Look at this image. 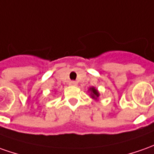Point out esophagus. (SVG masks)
I'll use <instances>...</instances> for the list:
<instances>
[{
	"instance_id": "1",
	"label": "esophagus",
	"mask_w": 154,
	"mask_h": 154,
	"mask_svg": "<svg viewBox=\"0 0 154 154\" xmlns=\"http://www.w3.org/2000/svg\"><path fill=\"white\" fill-rule=\"evenodd\" d=\"M69 85H71V86H76L77 85V82L75 81H71L70 82H69Z\"/></svg>"
}]
</instances>
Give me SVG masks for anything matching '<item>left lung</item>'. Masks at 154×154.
Segmentation results:
<instances>
[{
	"label": "left lung",
	"mask_w": 154,
	"mask_h": 154,
	"mask_svg": "<svg viewBox=\"0 0 154 154\" xmlns=\"http://www.w3.org/2000/svg\"><path fill=\"white\" fill-rule=\"evenodd\" d=\"M88 93H90V96L92 99H95V100H99L100 94H99V92L95 87H91V88H89Z\"/></svg>",
	"instance_id": "obj_1"
}]
</instances>
